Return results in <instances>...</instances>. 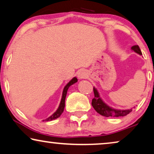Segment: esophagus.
Returning a JSON list of instances; mask_svg holds the SVG:
<instances>
[{
    "label": "esophagus",
    "mask_w": 154,
    "mask_h": 154,
    "mask_svg": "<svg viewBox=\"0 0 154 154\" xmlns=\"http://www.w3.org/2000/svg\"><path fill=\"white\" fill-rule=\"evenodd\" d=\"M88 72L85 70H81L80 71L79 73H78V77L79 79H87L88 77Z\"/></svg>",
    "instance_id": "obj_1"
}]
</instances>
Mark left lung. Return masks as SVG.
<instances>
[{
  "instance_id": "1",
  "label": "left lung",
  "mask_w": 154,
  "mask_h": 154,
  "mask_svg": "<svg viewBox=\"0 0 154 154\" xmlns=\"http://www.w3.org/2000/svg\"><path fill=\"white\" fill-rule=\"evenodd\" d=\"M131 49L140 55H142V52L138 45H134L131 48ZM93 91L94 94V97L92 100V105L97 112L100 115L105 117H120L125 116L132 111V109H125V110H120L116 109L107 105L104 101L100 97V94L97 90L95 88H93Z\"/></svg>"
}]
</instances>
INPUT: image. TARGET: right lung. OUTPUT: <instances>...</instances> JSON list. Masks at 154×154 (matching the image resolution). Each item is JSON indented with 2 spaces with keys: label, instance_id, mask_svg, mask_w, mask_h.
I'll use <instances>...</instances> for the list:
<instances>
[{
  "label": "right lung",
  "instance_id": "1",
  "mask_svg": "<svg viewBox=\"0 0 154 154\" xmlns=\"http://www.w3.org/2000/svg\"><path fill=\"white\" fill-rule=\"evenodd\" d=\"M77 81H78L77 78L74 77V78H73V79H71V81H69L66 85H65V87L64 88V90H63L62 99H61V102H60V105H59L58 109H57V111L53 113V114H52V116H50V117H48V119H46L45 120H43V121H52V120L57 119V118L60 116L61 114H62V113H63V111H64V107H65V99H66V96L67 91H68V89L71 85H72L73 84L75 83Z\"/></svg>",
  "mask_w": 154,
  "mask_h": 154
}]
</instances>
